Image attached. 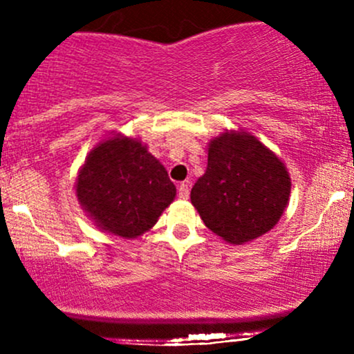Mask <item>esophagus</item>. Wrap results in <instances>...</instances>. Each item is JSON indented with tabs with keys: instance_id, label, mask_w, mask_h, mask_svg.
I'll return each instance as SVG.
<instances>
[{
	"instance_id": "1",
	"label": "esophagus",
	"mask_w": 354,
	"mask_h": 354,
	"mask_svg": "<svg viewBox=\"0 0 354 354\" xmlns=\"http://www.w3.org/2000/svg\"><path fill=\"white\" fill-rule=\"evenodd\" d=\"M178 196H180L181 200H188V196H189L188 183H181V185L178 186Z\"/></svg>"
}]
</instances>
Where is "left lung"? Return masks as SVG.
<instances>
[{
  "label": "left lung",
  "instance_id": "obj_1",
  "mask_svg": "<svg viewBox=\"0 0 354 354\" xmlns=\"http://www.w3.org/2000/svg\"><path fill=\"white\" fill-rule=\"evenodd\" d=\"M286 166L254 135L226 129L208 143V166L191 203L208 228L230 245H245L274 228L286 209Z\"/></svg>",
  "mask_w": 354,
  "mask_h": 354
}]
</instances>
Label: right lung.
<instances>
[{"label":"right lung","instance_id":"add662e5","mask_svg":"<svg viewBox=\"0 0 354 354\" xmlns=\"http://www.w3.org/2000/svg\"><path fill=\"white\" fill-rule=\"evenodd\" d=\"M75 189L88 218L124 239L151 230L176 196V186L148 146L121 133L101 140L88 153Z\"/></svg>","mask_w":354,"mask_h":354}]
</instances>
